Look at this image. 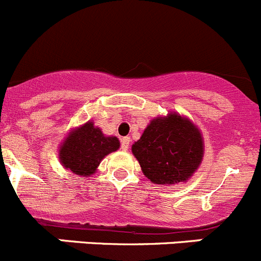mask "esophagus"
<instances>
[{
	"label": "esophagus",
	"mask_w": 261,
	"mask_h": 261,
	"mask_svg": "<svg viewBox=\"0 0 261 261\" xmlns=\"http://www.w3.org/2000/svg\"><path fill=\"white\" fill-rule=\"evenodd\" d=\"M120 143H122V149H123V151H127V149L129 148L130 138H129V137H123V138L120 139Z\"/></svg>",
	"instance_id": "34e87169"
}]
</instances>
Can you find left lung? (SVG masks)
Masks as SVG:
<instances>
[{
	"label": "left lung",
	"mask_w": 261,
	"mask_h": 261,
	"mask_svg": "<svg viewBox=\"0 0 261 261\" xmlns=\"http://www.w3.org/2000/svg\"><path fill=\"white\" fill-rule=\"evenodd\" d=\"M132 153L147 179L157 185L187 182L202 164L204 141L200 129L179 113L149 122Z\"/></svg>",
	"instance_id": "8db88e82"
}]
</instances>
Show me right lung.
<instances>
[{
	"instance_id": "obj_1",
	"label": "right lung",
	"mask_w": 261,
	"mask_h": 261,
	"mask_svg": "<svg viewBox=\"0 0 261 261\" xmlns=\"http://www.w3.org/2000/svg\"><path fill=\"white\" fill-rule=\"evenodd\" d=\"M120 142L114 136H105L89 120L68 132L59 144L58 159L62 166L80 176H91L105 156L115 152Z\"/></svg>"
}]
</instances>
